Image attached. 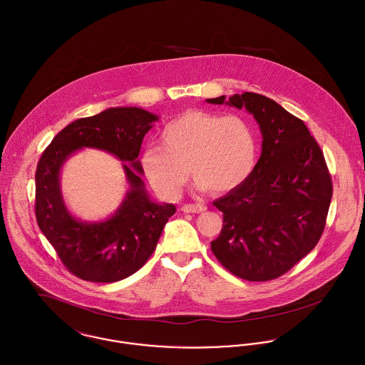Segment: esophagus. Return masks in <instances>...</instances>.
<instances>
[{"instance_id":"34e87169","label":"esophagus","mask_w":365,"mask_h":365,"mask_svg":"<svg viewBox=\"0 0 365 365\" xmlns=\"http://www.w3.org/2000/svg\"><path fill=\"white\" fill-rule=\"evenodd\" d=\"M181 211L185 214H200V212L205 211V207L202 204H185V205H182Z\"/></svg>"}]
</instances>
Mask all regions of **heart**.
Listing matches in <instances>:
<instances>
[{"label":"heart","mask_w":365,"mask_h":365,"mask_svg":"<svg viewBox=\"0 0 365 365\" xmlns=\"http://www.w3.org/2000/svg\"><path fill=\"white\" fill-rule=\"evenodd\" d=\"M257 157L259 137L249 119L191 110L164 125L160 147L145 148L140 164L150 185L161 197L174 200L188 170L198 188L221 194L242 185Z\"/></svg>","instance_id":"heart-1"}]
</instances>
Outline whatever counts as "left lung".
Returning a JSON list of instances; mask_svg holds the SVG:
<instances>
[{
	"label": "left lung",
	"instance_id": "8db88e82",
	"mask_svg": "<svg viewBox=\"0 0 365 365\" xmlns=\"http://www.w3.org/2000/svg\"><path fill=\"white\" fill-rule=\"evenodd\" d=\"M207 102L245 108L263 138L250 177L214 201L224 225L211 249L241 279H276L312 252L324 231L333 184L323 151L303 120L266 96L245 92Z\"/></svg>",
	"mask_w": 365,
	"mask_h": 365
}]
</instances>
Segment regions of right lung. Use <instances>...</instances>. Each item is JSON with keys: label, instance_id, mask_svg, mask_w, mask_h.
<instances>
[{"label": "right lung", "instance_id": "1", "mask_svg": "<svg viewBox=\"0 0 365 365\" xmlns=\"http://www.w3.org/2000/svg\"><path fill=\"white\" fill-rule=\"evenodd\" d=\"M158 120L140 108H110L75 120L61 130L42 153L35 174V215L42 234L75 276L113 283L135 273L154 252L173 204L154 202L141 180L137 160L143 138ZM85 146L118 156L129 190L117 212L108 220L86 223L66 208L60 191V170L67 158Z\"/></svg>", "mask_w": 365, "mask_h": 365}]
</instances>
